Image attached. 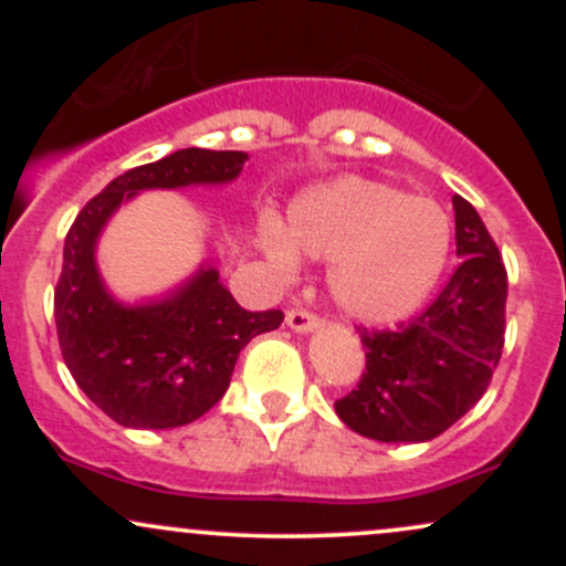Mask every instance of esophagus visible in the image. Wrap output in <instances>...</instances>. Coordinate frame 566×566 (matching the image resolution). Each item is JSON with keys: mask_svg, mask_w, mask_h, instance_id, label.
<instances>
[{"mask_svg": "<svg viewBox=\"0 0 566 566\" xmlns=\"http://www.w3.org/2000/svg\"><path fill=\"white\" fill-rule=\"evenodd\" d=\"M284 322H287V327L292 329V333H301V335H308V333H314V329H319V319H316V316L305 308L287 311V319Z\"/></svg>", "mask_w": 566, "mask_h": 566, "instance_id": "obj_1", "label": "esophagus"}]
</instances>
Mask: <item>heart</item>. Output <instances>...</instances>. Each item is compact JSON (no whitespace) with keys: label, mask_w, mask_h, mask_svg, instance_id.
<instances>
[{"label":"heart","mask_w":566,"mask_h":566,"mask_svg":"<svg viewBox=\"0 0 566 566\" xmlns=\"http://www.w3.org/2000/svg\"><path fill=\"white\" fill-rule=\"evenodd\" d=\"M261 247L279 271L297 252L329 263L327 284L350 319H401L426 301L450 252V218L437 201L343 175L292 201L287 231L263 223Z\"/></svg>","instance_id":"obj_1"}]
</instances>
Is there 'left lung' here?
Masks as SVG:
<instances>
[{
    "label": "left lung",
    "mask_w": 566,
    "mask_h": 566,
    "mask_svg": "<svg viewBox=\"0 0 566 566\" xmlns=\"http://www.w3.org/2000/svg\"><path fill=\"white\" fill-rule=\"evenodd\" d=\"M460 261L423 314L386 333L361 329L367 369L335 401L350 431L375 441L437 439L482 399L503 350L509 276L479 212L454 193Z\"/></svg>",
    "instance_id": "obj_1"
}]
</instances>
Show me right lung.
Segmentation results:
<instances>
[{"label":"right lung","mask_w":566,"mask_h":566,"mask_svg":"<svg viewBox=\"0 0 566 566\" xmlns=\"http://www.w3.org/2000/svg\"><path fill=\"white\" fill-rule=\"evenodd\" d=\"M244 151L184 148L127 170L84 205L63 244L55 327L63 361L97 409L125 428H178L223 399L239 350L282 324V311H244L205 261L178 287L125 303L97 269L101 233L143 191L226 186Z\"/></svg>","instance_id":"right-lung-1"}]
</instances>
